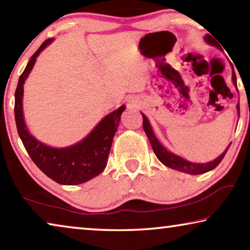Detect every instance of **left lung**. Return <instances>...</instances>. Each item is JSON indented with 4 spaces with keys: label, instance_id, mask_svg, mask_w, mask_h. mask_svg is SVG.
Wrapping results in <instances>:
<instances>
[{
    "label": "left lung",
    "instance_id": "obj_1",
    "mask_svg": "<svg viewBox=\"0 0 250 250\" xmlns=\"http://www.w3.org/2000/svg\"><path fill=\"white\" fill-rule=\"evenodd\" d=\"M205 41H206V43H208L210 45H215L214 44L215 41L213 40V37L211 36H208V35L205 36ZM232 83H234V84L237 87V79H236V74H235L234 69H232ZM236 107H237V110H238V113H239V104H237ZM142 117H143V129H145V132L146 134L147 139H149V141L152 146V149H153L156 158H158L161 162L164 164V166L167 167H171V168H173V170H177V171H181L183 173H188V174H194V175L203 174V173H206V172H208L216 167L218 164L221 163V161L223 160L224 156H225L227 150L229 149V146H230V145L228 146L227 149L224 151L217 159L210 161V162H207V163L189 162V161L181 158V156L176 155L174 153H172V152L167 150L166 147L161 145L158 139L155 138L153 130H152V128H151L150 122H149V120H147V118L143 115V113H142Z\"/></svg>",
    "mask_w": 250,
    "mask_h": 250
}]
</instances>
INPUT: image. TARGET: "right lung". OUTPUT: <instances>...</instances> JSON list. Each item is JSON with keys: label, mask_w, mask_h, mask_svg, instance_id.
Wrapping results in <instances>:
<instances>
[{"label": "right lung", "mask_w": 250, "mask_h": 250, "mask_svg": "<svg viewBox=\"0 0 250 250\" xmlns=\"http://www.w3.org/2000/svg\"><path fill=\"white\" fill-rule=\"evenodd\" d=\"M53 39L46 40L27 62L20 76L15 91V122L18 132L28 155L40 170L49 179L64 185L82 184L94 179L104 170L112 140L119 125L121 113L125 105H121L101 120L95 129L78 143L67 147H52L44 145L28 132L23 115L24 83L31 73L36 58Z\"/></svg>", "instance_id": "right-lung-1"}]
</instances>
